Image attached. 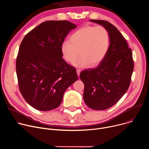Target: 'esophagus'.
Here are the masks:
<instances>
[{"instance_id":"1","label":"esophagus","mask_w":149,"mask_h":149,"mask_svg":"<svg viewBox=\"0 0 149 149\" xmlns=\"http://www.w3.org/2000/svg\"><path fill=\"white\" fill-rule=\"evenodd\" d=\"M80 72H81V71H80L79 70H77V75H78V77H79Z\"/></svg>"}]
</instances>
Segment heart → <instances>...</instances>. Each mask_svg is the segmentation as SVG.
Returning <instances> with one entry per match:
<instances>
[{
    "label": "heart",
    "instance_id": "1",
    "mask_svg": "<svg viewBox=\"0 0 149 149\" xmlns=\"http://www.w3.org/2000/svg\"><path fill=\"white\" fill-rule=\"evenodd\" d=\"M70 41L62 42L61 50L63 57L75 67L86 68L90 65L95 66L107 55L110 45L108 31L102 26H85L70 36Z\"/></svg>",
    "mask_w": 149,
    "mask_h": 149
}]
</instances>
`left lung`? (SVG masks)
<instances>
[{"label":"left lung","mask_w":149,"mask_h":149,"mask_svg":"<svg viewBox=\"0 0 149 149\" xmlns=\"http://www.w3.org/2000/svg\"><path fill=\"white\" fill-rule=\"evenodd\" d=\"M109 32L108 52L95 68L80 73L84 84L83 98L88 107L104 110L116 104L128 90L134 68L132 52L120 32L106 20L91 19Z\"/></svg>","instance_id":"left-lung-1"}]
</instances>
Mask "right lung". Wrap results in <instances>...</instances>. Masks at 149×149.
<instances>
[{
	"label": "right lung",
	"mask_w": 149,
	"mask_h": 149,
	"mask_svg": "<svg viewBox=\"0 0 149 149\" xmlns=\"http://www.w3.org/2000/svg\"><path fill=\"white\" fill-rule=\"evenodd\" d=\"M76 28L67 20L46 21L21 42L16 63L19 88L38 110L59 107L66 90L78 79L75 68L63 60L61 50L65 38Z\"/></svg>",
	"instance_id": "right-lung-1"
}]
</instances>
